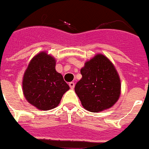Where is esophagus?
Returning a JSON list of instances; mask_svg holds the SVG:
<instances>
[{
    "label": "esophagus",
    "instance_id": "34e87169",
    "mask_svg": "<svg viewBox=\"0 0 149 149\" xmlns=\"http://www.w3.org/2000/svg\"><path fill=\"white\" fill-rule=\"evenodd\" d=\"M69 86H70V89H74V82H70V83H69Z\"/></svg>",
    "mask_w": 149,
    "mask_h": 149
}]
</instances>
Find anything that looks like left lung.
<instances>
[{"mask_svg": "<svg viewBox=\"0 0 149 149\" xmlns=\"http://www.w3.org/2000/svg\"><path fill=\"white\" fill-rule=\"evenodd\" d=\"M82 78L74 91L86 110L97 113L111 108L119 99L120 80L113 64L97 54L81 69Z\"/></svg>", "mask_w": 149, "mask_h": 149, "instance_id": "obj_1", "label": "left lung"}]
</instances>
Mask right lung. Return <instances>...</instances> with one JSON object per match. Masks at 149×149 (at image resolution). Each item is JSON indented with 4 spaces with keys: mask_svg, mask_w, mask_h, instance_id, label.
<instances>
[{
    "mask_svg": "<svg viewBox=\"0 0 149 149\" xmlns=\"http://www.w3.org/2000/svg\"><path fill=\"white\" fill-rule=\"evenodd\" d=\"M23 92L30 104L40 110L54 109L70 87L55 70V59L46 52L32 58L23 78Z\"/></svg>",
    "mask_w": 149,
    "mask_h": 149,
    "instance_id": "right-lung-1",
    "label": "right lung"
}]
</instances>
